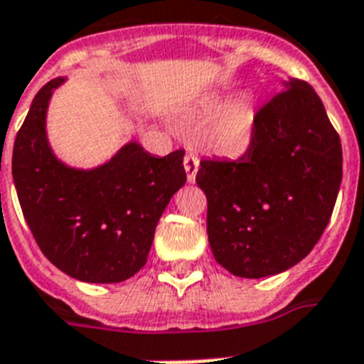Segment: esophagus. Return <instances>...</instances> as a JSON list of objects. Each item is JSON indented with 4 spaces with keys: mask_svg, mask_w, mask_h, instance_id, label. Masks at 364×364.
I'll return each mask as SVG.
<instances>
[{
    "mask_svg": "<svg viewBox=\"0 0 364 364\" xmlns=\"http://www.w3.org/2000/svg\"><path fill=\"white\" fill-rule=\"evenodd\" d=\"M183 164H185V170H187L188 183H194V179H196V172H198V156L194 155V153H187Z\"/></svg>",
    "mask_w": 364,
    "mask_h": 364,
    "instance_id": "34e87169",
    "label": "esophagus"
}]
</instances>
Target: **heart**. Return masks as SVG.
<instances>
[{"label": "heart", "instance_id": "b5f03b06", "mask_svg": "<svg viewBox=\"0 0 364 364\" xmlns=\"http://www.w3.org/2000/svg\"><path fill=\"white\" fill-rule=\"evenodd\" d=\"M252 114L247 105H235L218 123L215 131V146L224 153L241 151L250 136Z\"/></svg>", "mask_w": 364, "mask_h": 364}]
</instances>
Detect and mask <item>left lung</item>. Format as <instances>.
Returning <instances> with one entry per match:
<instances>
[{"label": "left lung", "mask_w": 364, "mask_h": 364, "mask_svg": "<svg viewBox=\"0 0 364 364\" xmlns=\"http://www.w3.org/2000/svg\"><path fill=\"white\" fill-rule=\"evenodd\" d=\"M341 181V136L314 87L289 80L254 114L243 155L200 161L215 259L243 279L294 267L320 241Z\"/></svg>", "instance_id": "8db88e82"}]
</instances>
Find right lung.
<instances>
[{
  "label": "right lung",
  "instance_id": "1",
  "mask_svg": "<svg viewBox=\"0 0 364 364\" xmlns=\"http://www.w3.org/2000/svg\"><path fill=\"white\" fill-rule=\"evenodd\" d=\"M63 78L35 95L13 149L20 208L38 249L73 279L112 284L147 262L162 211L187 181L183 149L153 156L136 141L95 170H75L46 140V108Z\"/></svg>",
  "mask_w": 364,
  "mask_h": 364
}]
</instances>
